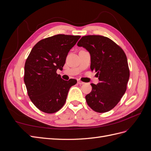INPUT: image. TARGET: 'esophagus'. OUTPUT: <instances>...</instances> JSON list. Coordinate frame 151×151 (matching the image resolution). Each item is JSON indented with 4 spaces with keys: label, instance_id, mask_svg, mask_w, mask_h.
<instances>
[{
    "label": "esophagus",
    "instance_id": "1",
    "mask_svg": "<svg viewBox=\"0 0 151 151\" xmlns=\"http://www.w3.org/2000/svg\"><path fill=\"white\" fill-rule=\"evenodd\" d=\"M77 83H78L79 84H80V85H82V84H84V82H82L81 81H80V80H78L77 81Z\"/></svg>",
    "mask_w": 151,
    "mask_h": 151
}]
</instances>
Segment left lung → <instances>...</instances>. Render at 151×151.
I'll list each match as a JSON object with an SVG mask.
<instances>
[{"label": "left lung", "instance_id": "1", "mask_svg": "<svg viewBox=\"0 0 151 151\" xmlns=\"http://www.w3.org/2000/svg\"><path fill=\"white\" fill-rule=\"evenodd\" d=\"M77 46L88 50L91 69L96 72L99 83L91 84V92L86 96L88 106L98 113L109 111L120 101L130 77L123 50L111 40L99 35L83 36Z\"/></svg>", "mask_w": 151, "mask_h": 151}]
</instances>
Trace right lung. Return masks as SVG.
Here are the masks:
<instances>
[{
  "mask_svg": "<svg viewBox=\"0 0 151 151\" xmlns=\"http://www.w3.org/2000/svg\"><path fill=\"white\" fill-rule=\"evenodd\" d=\"M80 36L57 35L40 40L32 48L24 65V81L29 97L36 108L47 113L64 105L76 79L65 81L57 74L62 70L70 50Z\"/></svg>",
  "mask_w": 151,
  "mask_h": 151,
  "instance_id": "right-lung-1",
  "label": "right lung"
}]
</instances>
